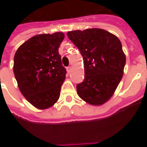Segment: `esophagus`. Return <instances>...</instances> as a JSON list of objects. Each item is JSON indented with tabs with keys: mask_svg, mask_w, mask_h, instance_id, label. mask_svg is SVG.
I'll use <instances>...</instances> for the list:
<instances>
[{
	"mask_svg": "<svg viewBox=\"0 0 147 147\" xmlns=\"http://www.w3.org/2000/svg\"><path fill=\"white\" fill-rule=\"evenodd\" d=\"M71 71H72V67H71V66H68V67H67V71L68 73H70Z\"/></svg>",
	"mask_w": 147,
	"mask_h": 147,
	"instance_id": "esophagus-1",
	"label": "esophagus"
}]
</instances>
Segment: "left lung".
I'll return each instance as SVG.
<instances>
[{"label":"left lung","mask_w":147,"mask_h":147,"mask_svg":"<svg viewBox=\"0 0 147 147\" xmlns=\"http://www.w3.org/2000/svg\"><path fill=\"white\" fill-rule=\"evenodd\" d=\"M67 35L84 60L85 79L76 85L78 96L90 105H103L112 97L124 74L126 57L121 42L102 28L75 30Z\"/></svg>","instance_id":"left-lung-1"}]
</instances>
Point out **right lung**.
I'll return each instance as SVG.
<instances>
[{"label": "right lung", "mask_w": 147, "mask_h": 147, "mask_svg": "<svg viewBox=\"0 0 147 147\" xmlns=\"http://www.w3.org/2000/svg\"><path fill=\"white\" fill-rule=\"evenodd\" d=\"M64 37L62 32L35 35L15 52L13 71L18 88L40 110L49 108L59 98L66 70L58 50Z\"/></svg>", "instance_id": "1"}]
</instances>
